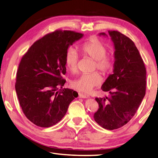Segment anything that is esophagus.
<instances>
[{"instance_id": "esophagus-1", "label": "esophagus", "mask_w": 158, "mask_h": 158, "mask_svg": "<svg viewBox=\"0 0 158 158\" xmlns=\"http://www.w3.org/2000/svg\"><path fill=\"white\" fill-rule=\"evenodd\" d=\"M79 98H88V96L84 94L79 93Z\"/></svg>"}]
</instances>
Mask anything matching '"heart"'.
<instances>
[{
    "instance_id": "obj_1",
    "label": "heart",
    "mask_w": 158,
    "mask_h": 158,
    "mask_svg": "<svg viewBox=\"0 0 158 158\" xmlns=\"http://www.w3.org/2000/svg\"><path fill=\"white\" fill-rule=\"evenodd\" d=\"M83 54L95 60V68L104 73H109L113 69V60L111 56L106 55V48L102 42L96 38L90 39L81 47ZM78 53L73 48H69L65 54L64 62L70 71L75 72L77 68ZM102 82V77L98 72L84 73L72 82V86L83 93H89L94 87Z\"/></svg>"
}]
</instances>
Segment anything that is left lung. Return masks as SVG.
<instances>
[{"label":"left lung","mask_w":158,"mask_h":158,"mask_svg":"<svg viewBox=\"0 0 158 158\" xmlns=\"http://www.w3.org/2000/svg\"><path fill=\"white\" fill-rule=\"evenodd\" d=\"M114 46L113 74L101 89L109 92L105 98H96L99 108L94 114L95 122L106 130L125 125L135 115L145 95L146 69L134 42L118 31H109ZM99 36L108 37L105 32Z\"/></svg>","instance_id":"obj_1"}]
</instances>
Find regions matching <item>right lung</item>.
Segmentation results:
<instances>
[{"instance_id":"add662e5","label":"right lung","mask_w":158,"mask_h":158,"mask_svg":"<svg viewBox=\"0 0 158 158\" xmlns=\"http://www.w3.org/2000/svg\"><path fill=\"white\" fill-rule=\"evenodd\" d=\"M83 36L73 31H55L36 41L22 57L15 91L23 113L36 126L56 125L77 97L73 89L62 88L66 80L62 75L66 74L67 50Z\"/></svg>"}]
</instances>
